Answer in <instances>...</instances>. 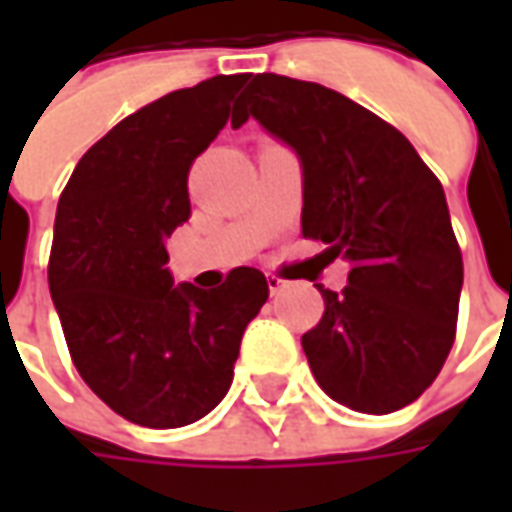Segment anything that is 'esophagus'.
I'll return each mask as SVG.
<instances>
[{
  "label": "esophagus",
  "mask_w": 512,
  "mask_h": 512,
  "mask_svg": "<svg viewBox=\"0 0 512 512\" xmlns=\"http://www.w3.org/2000/svg\"><path fill=\"white\" fill-rule=\"evenodd\" d=\"M285 285H288V282H285L282 277H277V274H271V277H268V290H271V296H277L279 290L285 288Z\"/></svg>",
  "instance_id": "1"
}]
</instances>
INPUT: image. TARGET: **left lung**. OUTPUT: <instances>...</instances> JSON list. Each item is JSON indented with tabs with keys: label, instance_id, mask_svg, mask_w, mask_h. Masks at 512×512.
Here are the masks:
<instances>
[{
	"label": "left lung",
	"instance_id": "1",
	"mask_svg": "<svg viewBox=\"0 0 512 512\" xmlns=\"http://www.w3.org/2000/svg\"><path fill=\"white\" fill-rule=\"evenodd\" d=\"M288 142L304 169L301 235L351 260L343 293L318 285L301 337L326 395L362 414L414 403L455 343L463 260L439 178L395 126L315 82L257 73L233 112Z\"/></svg>",
	"mask_w": 512,
	"mask_h": 512
}]
</instances>
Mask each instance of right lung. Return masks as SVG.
I'll return each instance as SVG.
<instances>
[{
  "label": "right lung",
  "instance_id": "1",
  "mask_svg": "<svg viewBox=\"0 0 512 512\" xmlns=\"http://www.w3.org/2000/svg\"><path fill=\"white\" fill-rule=\"evenodd\" d=\"M249 73L213 76L136 109L73 169L54 219L49 290L84 384L145 428L202 419L233 384L263 271L222 288H172L167 238L191 216L189 169L230 117Z\"/></svg>",
  "mask_w": 512,
  "mask_h": 512
}]
</instances>
